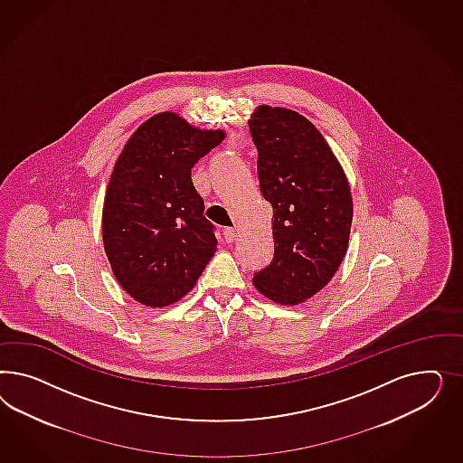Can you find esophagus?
I'll return each instance as SVG.
<instances>
[{
	"instance_id": "obj_1",
	"label": "esophagus",
	"mask_w": 463,
	"mask_h": 463,
	"mask_svg": "<svg viewBox=\"0 0 463 463\" xmlns=\"http://www.w3.org/2000/svg\"><path fill=\"white\" fill-rule=\"evenodd\" d=\"M224 239L227 242H232L236 239V229L234 227H225Z\"/></svg>"
}]
</instances>
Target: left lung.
I'll return each mask as SVG.
<instances>
[{
	"label": "left lung",
	"mask_w": 463,
	"mask_h": 463,
	"mask_svg": "<svg viewBox=\"0 0 463 463\" xmlns=\"http://www.w3.org/2000/svg\"><path fill=\"white\" fill-rule=\"evenodd\" d=\"M248 124L275 241L271 263L252 281L273 302L295 306L327 285L346 254L350 184L321 132L300 113L260 105Z\"/></svg>",
	"instance_id": "8db88e82"
}]
</instances>
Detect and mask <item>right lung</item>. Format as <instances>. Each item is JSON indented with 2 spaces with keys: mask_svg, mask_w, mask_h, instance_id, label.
Here are the masks:
<instances>
[{
  "mask_svg": "<svg viewBox=\"0 0 463 463\" xmlns=\"http://www.w3.org/2000/svg\"><path fill=\"white\" fill-rule=\"evenodd\" d=\"M176 113L146 120L118 156L103 203V244L127 294L165 307L195 287L217 239L192 168L221 140Z\"/></svg>",
  "mask_w": 463,
  "mask_h": 463,
  "instance_id": "obj_1",
  "label": "right lung"
}]
</instances>
